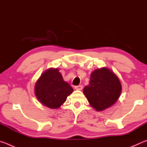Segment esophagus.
<instances>
[{
	"label": "esophagus",
	"instance_id": "1",
	"mask_svg": "<svg viewBox=\"0 0 147 147\" xmlns=\"http://www.w3.org/2000/svg\"><path fill=\"white\" fill-rule=\"evenodd\" d=\"M74 88H75V89H76V90H81V89H82L83 86L82 85L76 86L74 87Z\"/></svg>",
	"mask_w": 147,
	"mask_h": 147
}]
</instances>
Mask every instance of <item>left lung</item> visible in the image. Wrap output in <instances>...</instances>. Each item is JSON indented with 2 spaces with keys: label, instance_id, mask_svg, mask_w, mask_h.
<instances>
[{
  "label": "left lung",
  "instance_id": "left-lung-1",
  "mask_svg": "<svg viewBox=\"0 0 147 147\" xmlns=\"http://www.w3.org/2000/svg\"><path fill=\"white\" fill-rule=\"evenodd\" d=\"M122 86L117 76L107 67L92 72L89 85L84 88L90 105L100 111L113 105L119 98Z\"/></svg>",
  "mask_w": 147,
  "mask_h": 147
}]
</instances>
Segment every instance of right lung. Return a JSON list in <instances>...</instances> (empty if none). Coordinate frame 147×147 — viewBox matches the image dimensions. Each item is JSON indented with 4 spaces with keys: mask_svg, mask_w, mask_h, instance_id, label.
I'll list each match as a JSON object with an SVG mask.
<instances>
[{
    "mask_svg": "<svg viewBox=\"0 0 147 147\" xmlns=\"http://www.w3.org/2000/svg\"><path fill=\"white\" fill-rule=\"evenodd\" d=\"M73 92V88L63 80L57 68H50L42 73L34 88L38 100L52 109L59 108Z\"/></svg>",
    "mask_w": 147,
    "mask_h": 147,
    "instance_id": "1",
    "label": "right lung"
}]
</instances>
